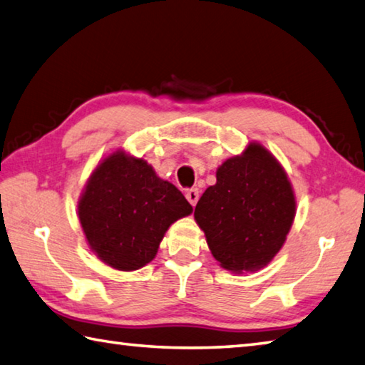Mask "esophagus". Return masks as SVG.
Instances as JSON below:
<instances>
[{
    "label": "esophagus",
    "mask_w": 365,
    "mask_h": 365,
    "mask_svg": "<svg viewBox=\"0 0 365 365\" xmlns=\"http://www.w3.org/2000/svg\"><path fill=\"white\" fill-rule=\"evenodd\" d=\"M185 198H187L192 206H195L198 202V189H189L185 192Z\"/></svg>",
    "instance_id": "esophagus-1"
}]
</instances>
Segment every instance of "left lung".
<instances>
[{
    "instance_id": "left-lung-1",
    "label": "left lung",
    "mask_w": 365,
    "mask_h": 365,
    "mask_svg": "<svg viewBox=\"0 0 365 365\" xmlns=\"http://www.w3.org/2000/svg\"><path fill=\"white\" fill-rule=\"evenodd\" d=\"M295 216L292 185L259 143L227 159L195 206L211 254L222 268L256 272L277 256Z\"/></svg>"
}]
</instances>
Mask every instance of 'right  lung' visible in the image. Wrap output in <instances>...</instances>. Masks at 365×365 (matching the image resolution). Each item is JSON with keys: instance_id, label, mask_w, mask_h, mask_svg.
<instances>
[{"instance_id": "add662e5", "label": "right lung", "mask_w": 365, "mask_h": 365, "mask_svg": "<svg viewBox=\"0 0 365 365\" xmlns=\"http://www.w3.org/2000/svg\"><path fill=\"white\" fill-rule=\"evenodd\" d=\"M190 212L173 184L160 180L146 160L122 150L93 170L78 205L91 250L122 272L149 264L168 227Z\"/></svg>"}]
</instances>
